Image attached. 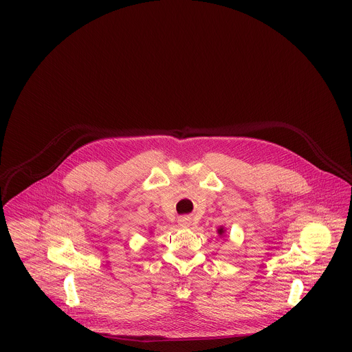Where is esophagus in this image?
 <instances>
[{
	"label": "esophagus",
	"instance_id": "esophagus-1",
	"mask_svg": "<svg viewBox=\"0 0 352 352\" xmlns=\"http://www.w3.org/2000/svg\"><path fill=\"white\" fill-rule=\"evenodd\" d=\"M190 223H191V221H190V219L184 218L179 220V226H181V227H184V228L190 227Z\"/></svg>",
	"mask_w": 352,
	"mask_h": 352
}]
</instances>
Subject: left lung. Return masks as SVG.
I'll use <instances>...</instances> for the list:
<instances>
[{"label": "left lung", "instance_id": "8db88e82", "mask_svg": "<svg viewBox=\"0 0 352 352\" xmlns=\"http://www.w3.org/2000/svg\"><path fill=\"white\" fill-rule=\"evenodd\" d=\"M218 234L219 236H221V237H224V234H226V228L221 226V227H219L218 228Z\"/></svg>", "mask_w": 352, "mask_h": 352}]
</instances>
